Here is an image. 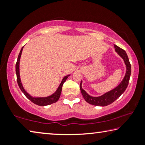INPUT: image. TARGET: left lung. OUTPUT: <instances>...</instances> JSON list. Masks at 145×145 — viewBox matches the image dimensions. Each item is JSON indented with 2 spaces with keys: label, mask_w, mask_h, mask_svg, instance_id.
Segmentation results:
<instances>
[{
  "label": "left lung",
  "mask_w": 145,
  "mask_h": 145,
  "mask_svg": "<svg viewBox=\"0 0 145 145\" xmlns=\"http://www.w3.org/2000/svg\"><path fill=\"white\" fill-rule=\"evenodd\" d=\"M114 46L115 51L123 59L125 65H126L125 75V77L118 86L99 97L91 96L85 90L83 89L82 88V81L81 80V82L80 84V91H81L82 96L86 101L91 105H97V106H107V105L112 104V102H114L115 100L121 96V94L124 93L126 88L128 86L130 77H131V63L129 62V57L125 51L116 45H114Z\"/></svg>",
  "instance_id": "left-lung-1"
}]
</instances>
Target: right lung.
I'll return each mask as SVG.
<instances>
[{
  "instance_id": "1",
  "label": "right lung",
  "mask_w": 145,
  "mask_h": 145,
  "mask_svg": "<svg viewBox=\"0 0 145 145\" xmlns=\"http://www.w3.org/2000/svg\"><path fill=\"white\" fill-rule=\"evenodd\" d=\"M24 46L22 48L20 52L19 53L18 59H17V62L16 63V74L17 78V82H18L20 89H21L22 91L24 94L25 95V96L29 100H30L32 102L34 103V104L40 105V106H45V105H50L52 104H54V103H56L59 100L61 96V91H62V87L64 82L66 81V80L67 79L68 77H69L70 75H66L63 77L62 81H61V84L59 86L57 90H56L53 94L50 95V96L46 97H35L31 96V95L30 94H29V93L26 91L25 89H24L22 83L21 82L20 76V60L22 52Z\"/></svg>"
}]
</instances>
